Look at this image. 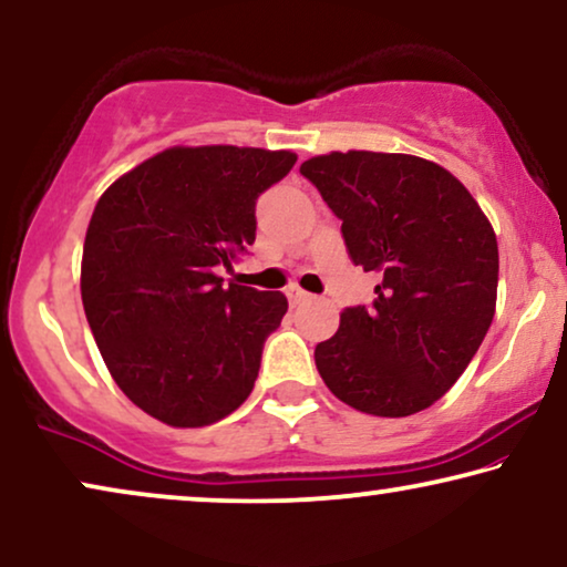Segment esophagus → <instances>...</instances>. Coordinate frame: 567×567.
<instances>
[{
	"instance_id": "esophagus-1",
	"label": "esophagus",
	"mask_w": 567,
	"mask_h": 567,
	"mask_svg": "<svg viewBox=\"0 0 567 567\" xmlns=\"http://www.w3.org/2000/svg\"><path fill=\"white\" fill-rule=\"evenodd\" d=\"M285 296H288V300H290V306H300V303H306L308 298V292L303 290V288H298V285H290L288 290H285Z\"/></svg>"
}]
</instances>
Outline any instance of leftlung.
Segmentation results:
<instances>
[{
	"label": "left lung",
	"mask_w": 567,
	"mask_h": 567,
	"mask_svg": "<svg viewBox=\"0 0 567 567\" xmlns=\"http://www.w3.org/2000/svg\"><path fill=\"white\" fill-rule=\"evenodd\" d=\"M300 173L342 220L352 261L381 275L373 303L344 308L337 334L316 344L323 383L375 417L427 410L493 323V225L462 181L414 155L350 150Z\"/></svg>",
	"instance_id": "1"
}]
</instances>
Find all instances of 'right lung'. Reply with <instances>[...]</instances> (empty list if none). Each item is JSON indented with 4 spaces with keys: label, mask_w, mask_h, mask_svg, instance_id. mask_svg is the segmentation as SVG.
Instances as JSON below:
<instances>
[{
    "label": "right lung",
    "mask_w": 567,
    "mask_h": 567,
    "mask_svg": "<svg viewBox=\"0 0 567 567\" xmlns=\"http://www.w3.org/2000/svg\"><path fill=\"white\" fill-rule=\"evenodd\" d=\"M288 150L171 147L97 199L82 248V306L97 350L150 417L202 427L251 394L288 298L223 285L256 240V199Z\"/></svg>",
    "instance_id": "obj_1"
}]
</instances>
